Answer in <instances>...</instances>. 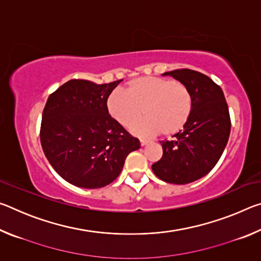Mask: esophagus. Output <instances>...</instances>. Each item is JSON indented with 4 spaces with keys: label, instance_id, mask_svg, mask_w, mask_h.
<instances>
[{
    "label": "esophagus",
    "instance_id": "1",
    "mask_svg": "<svg viewBox=\"0 0 261 261\" xmlns=\"http://www.w3.org/2000/svg\"><path fill=\"white\" fill-rule=\"evenodd\" d=\"M147 143H148L147 140H145V139H140V145H141V146H145V145H147Z\"/></svg>",
    "mask_w": 261,
    "mask_h": 261
}]
</instances>
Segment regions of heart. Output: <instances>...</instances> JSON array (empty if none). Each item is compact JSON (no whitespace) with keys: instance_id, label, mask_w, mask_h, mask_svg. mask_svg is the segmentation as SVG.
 <instances>
[{"instance_id":"b5f03b06","label":"heart","mask_w":261,"mask_h":261,"mask_svg":"<svg viewBox=\"0 0 261 261\" xmlns=\"http://www.w3.org/2000/svg\"><path fill=\"white\" fill-rule=\"evenodd\" d=\"M106 108L118 124L129 127L142 114L147 117L131 127L137 135L165 137L183 129L193 109L191 91L185 84L160 77H141L127 84L125 94L114 91L108 95Z\"/></svg>"}]
</instances>
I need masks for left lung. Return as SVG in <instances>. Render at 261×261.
Masks as SVG:
<instances>
[{
  "label": "left lung",
  "mask_w": 261,
  "mask_h": 261,
  "mask_svg": "<svg viewBox=\"0 0 261 261\" xmlns=\"http://www.w3.org/2000/svg\"><path fill=\"white\" fill-rule=\"evenodd\" d=\"M163 74L185 84L191 91L193 109L184 129L173 140H162L163 154L152 169L171 184H188L213 169L230 135V115L221 87L206 74L178 69Z\"/></svg>",
  "instance_id": "obj_1"
}]
</instances>
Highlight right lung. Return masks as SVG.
Masks as SVG:
<instances>
[{"label": "right lung", "instance_id": "1", "mask_svg": "<svg viewBox=\"0 0 261 261\" xmlns=\"http://www.w3.org/2000/svg\"><path fill=\"white\" fill-rule=\"evenodd\" d=\"M122 79L95 84L71 79L49 95L42 112L41 146L62 178L84 189H99L121 174L139 140L109 116L108 95Z\"/></svg>", "mask_w": 261, "mask_h": 261}]
</instances>
